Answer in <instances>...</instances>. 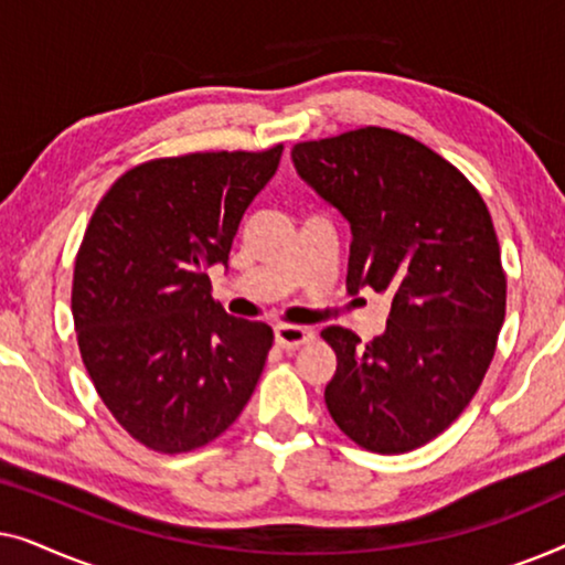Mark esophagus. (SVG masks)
<instances>
[{"instance_id": "1", "label": "esophagus", "mask_w": 565, "mask_h": 565, "mask_svg": "<svg viewBox=\"0 0 565 565\" xmlns=\"http://www.w3.org/2000/svg\"><path fill=\"white\" fill-rule=\"evenodd\" d=\"M275 342L282 350H298L308 342H313V331L308 327H292V323H280L275 329Z\"/></svg>"}]
</instances>
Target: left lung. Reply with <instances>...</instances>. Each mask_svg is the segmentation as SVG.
<instances>
[{
	"label": "left lung",
	"instance_id": "1",
	"mask_svg": "<svg viewBox=\"0 0 565 565\" xmlns=\"http://www.w3.org/2000/svg\"><path fill=\"white\" fill-rule=\"evenodd\" d=\"M298 174L350 221L347 290L391 292L388 327H344L327 408L370 452L398 455L450 427L481 388L507 313V275L483 198L412 136L358 128L292 146Z\"/></svg>",
	"mask_w": 565,
	"mask_h": 565
}]
</instances>
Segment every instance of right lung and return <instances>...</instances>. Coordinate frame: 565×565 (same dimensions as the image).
Wrapping results in <instances>:
<instances>
[{
	"label": "right lung",
	"mask_w": 565,
	"mask_h": 565,
	"mask_svg": "<svg viewBox=\"0 0 565 565\" xmlns=\"http://www.w3.org/2000/svg\"><path fill=\"white\" fill-rule=\"evenodd\" d=\"M280 157L282 143L151 159L92 213L74 265L76 342L103 404L149 450L213 443L257 388L273 329L223 311L207 267L228 262Z\"/></svg>",
	"instance_id": "1"
}]
</instances>
